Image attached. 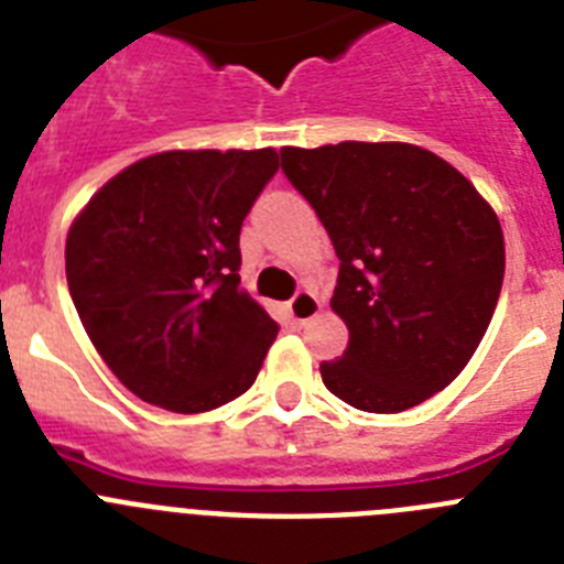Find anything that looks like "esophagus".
Wrapping results in <instances>:
<instances>
[{
	"label": "esophagus",
	"instance_id": "1",
	"mask_svg": "<svg viewBox=\"0 0 564 564\" xmlns=\"http://www.w3.org/2000/svg\"><path fill=\"white\" fill-rule=\"evenodd\" d=\"M318 313H322V302H318L316 293L311 291H299L296 296L288 302V316H291V322H296V325H305V322L316 318Z\"/></svg>",
	"mask_w": 564,
	"mask_h": 564
}]
</instances>
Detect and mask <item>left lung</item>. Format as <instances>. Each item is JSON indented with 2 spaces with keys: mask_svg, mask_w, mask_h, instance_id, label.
<instances>
[{
  "mask_svg": "<svg viewBox=\"0 0 564 564\" xmlns=\"http://www.w3.org/2000/svg\"><path fill=\"white\" fill-rule=\"evenodd\" d=\"M282 172L338 257L330 307L350 341L318 367L327 390L390 415L449 387L500 299L506 242L495 208L455 166L412 143L285 147Z\"/></svg>",
  "mask_w": 564,
  "mask_h": 564,
  "instance_id": "obj_1",
  "label": "left lung"
}]
</instances>
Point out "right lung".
Returning <instances> with one entry per match:
<instances>
[{"instance_id":"right-lung-1","label":"right lung","mask_w":564,"mask_h":564,"mask_svg":"<svg viewBox=\"0 0 564 564\" xmlns=\"http://www.w3.org/2000/svg\"><path fill=\"white\" fill-rule=\"evenodd\" d=\"M273 149H177L104 183L67 234L89 341L141 401L194 415L257 381L279 325L239 288V228Z\"/></svg>"}]
</instances>
